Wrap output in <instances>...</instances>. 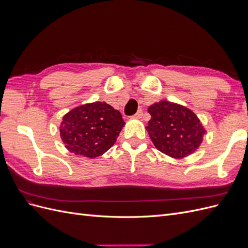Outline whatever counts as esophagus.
Segmentation results:
<instances>
[{"instance_id": "esophagus-1", "label": "esophagus", "mask_w": 248, "mask_h": 248, "mask_svg": "<svg viewBox=\"0 0 248 248\" xmlns=\"http://www.w3.org/2000/svg\"><path fill=\"white\" fill-rule=\"evenodd\" d=\"M142 117V110L141 109H140V110H138L136 114H134L133 116H132V118H134V119H140Z\"/></svg>"}]
</instances>
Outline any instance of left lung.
<instances>
[{
  "instance_id": "1",
  "label": "left lung",
  "mask_w": 248,
  "mask_h": 248,
  "mask_svg": "<svg viewBox=\"0 0 248 248\" xmlns=\"http://www.w3.org/2000/svg\"><path fill=\"white\" fill-rule=\"evenodd\" d=\"M148 111L151 119L146 128L160 152L183 158L199 148L206 131L190 109L162 100L149 107Z\"/></svg>"
}]
</instances>
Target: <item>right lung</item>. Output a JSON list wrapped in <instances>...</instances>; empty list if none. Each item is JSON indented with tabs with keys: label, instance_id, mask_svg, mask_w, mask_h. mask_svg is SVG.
I'll list each match as a JSON object with an SVG mask.
<instances>
[{
	"label": "right lung",
	"instance_id": "obj_1",
	"mask_svg": "<svg viewBox=\"0 0 248 248\" xmlns=\"http://www.w3.org/2000/svg\"><path fill=\"white\" fill-rule=\"evenodd\" d=\"M124 124L119 110L106 102H94L67 112L60 134L71 153L95 158L115 144Z\"/></svg>",
	"mask_w": 248,
	"mask_h": 248
}]
</instances>
